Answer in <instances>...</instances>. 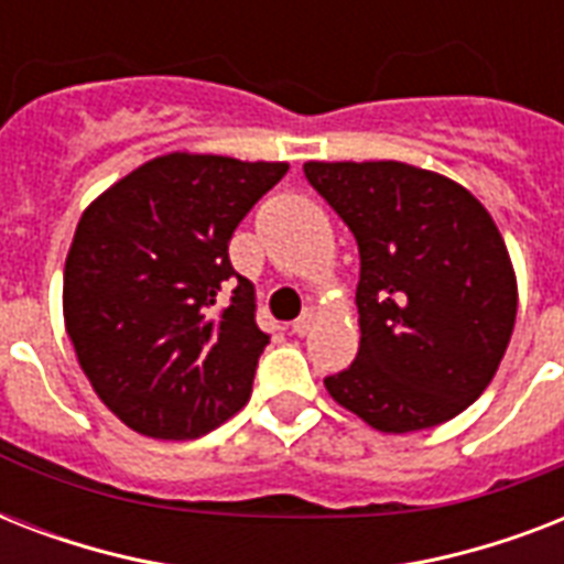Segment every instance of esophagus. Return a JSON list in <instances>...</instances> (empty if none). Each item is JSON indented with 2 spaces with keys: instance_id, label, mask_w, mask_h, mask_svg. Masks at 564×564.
I'll list each match as a JSON object with an SVG mask.
<instances>
[{
  "instance_id": "34e87169",
  "label": "esophagus",
  "mask_w": 564,
  "mask_h": 564,
  "mask_svg": "<svg viewBox=\"0 0 564 564\" xmlns=\"http://www.w3.org/2000/svg\"><path fill=\"white\" fill-rule=\"evenodd\" d=\"M313 322H316V310L307 307L304 313H301L295 322H292V334L295 336H307L310 330H313Z\"/></svg>"
}]
</instances>
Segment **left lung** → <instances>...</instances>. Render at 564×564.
I'll use <instances>...</instances> for the list:
<instances>
[{
  "label": "left lung",
  "instance_id": "1",
  "mask_svg": "<svg viewBox=\"0 0 564 564\" xmlns=\"http://www.w3.org/2000/svg\"><path fill=\"white\" fill-rule=\"evenodd\" d=\"M304 175L360 248V351L325 389L380 433L468 410L516 327L518 283L489 210L463 184L401 161H310Z\"/></svg>",
  "mask_w": 564,
  "mask_h": 564
}]
</instances>
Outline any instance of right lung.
<instances>
[{
  "instance_id": "add662e5",
  "label": "right lung",
  "mask_w": 564,
  "mask_h": 564,
  "mask_svg": "<svg viewBox=\"0 0 564 564\" xmlns=\"http://www.w3.org/2000/svg\"><path fill=\"white\" fill-rule=\"evenodd\" d=\"M290 163L170 152L90 202L64 265V325L101 403L137 433L198 438L251 398L269 336L228 242Z\"/></svg>"
}]
</instances>
